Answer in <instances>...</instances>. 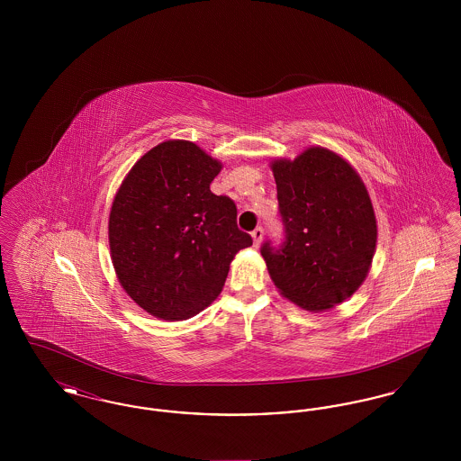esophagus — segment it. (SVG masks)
Masks as SVG:
<instances>
[{"instance_id": "obj_1", "label": "esophagus", "mask_w": 461, "mask_h": 461, "mask_svg": "<svg viewBox=\"0 0 461 461\" xmlns=\"http://www.w3.org/2000/svg\"><path fill=\"white\" fill-rule=\"evenodd\" d=\"M264 237V230L263 228H256L254 231H252V240H254V243L256 245H259L261 241H263Z\"/></svg>"}]
</instances>
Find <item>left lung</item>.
Instances as JSON below:
<instances>
[{
	"instance_id": "left-lung-1",
	"label": "left lung",
	"mask_w": 461,
	"mask_h": 461,
	"mask_svg": "<svg viewBox=\"0 0 461 461\" xmlns=\"http://www.w3.org/2000/svg\"><path fill=\"white\" fill-rule=\"evenodd\" d=\"M286 239L261 249L278 292L295 306L321 312L363 285L376 249L368 190L351 164L325 147L271 160Z\"/></svg>"
}]
</instances>
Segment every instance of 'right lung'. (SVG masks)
Segmentation results:
<instances>
[{
  "label": "right lung",
  "mask_w": 461,
  "mask_h": 461,
  "mask_svg": "<svg viewBox=\"0 0 461 461\" xmlns=\"http://www.w3.org/2000/svg\"><path fill=\"white\" fill-rule=\"evenodd\" d=\"M222 169L194 141L167 140L122 179L109 216L110 258L132 301L158 320H188L224 286L250 235L237 226V205L214 195Z\"/></svg>",
  "instance_id": "1"
}]
</instances>
